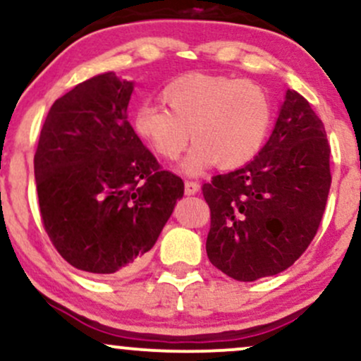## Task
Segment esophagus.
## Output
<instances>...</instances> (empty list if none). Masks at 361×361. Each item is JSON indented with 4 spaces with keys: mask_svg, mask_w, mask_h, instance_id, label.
<instances>
[{
    "mask_svg": "<svg viewBox=\"0 0 361 361\" xmlns=\"http://www.w3.org/2000/svg\"><path fill=\"white\" fill-rule=\"evenodd\" d=\"M200 190V185L197 181H185V193L186 195H195Z\"/></svg>",
    "mask_w": 361,
    "mask_h": 361,
    "instance_id": "obj_1",
    "label": "esophagus"
}]
</instances>
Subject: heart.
Here are the masks:
<instances>
[{
    "instance_id": "1",
    "label": "heart",
    "mask_w": 361,
    "mask_h": 361,
    "mask_svg": "<svg viewBox=\"0 0 361 361\" xmlns=\"http://www.w3.org/2000/svg\"><path fill=\"white\" fill-rule=\"evenodd\" d=\"M161 102L140 103L132 128L161 159L173 161L190 137L193 146L181 163L186 175H202L219 163L222 169L247 164L270 132L273 106L256 82L210 74H186L161 91Z\"/></svg>"
}]
</instances>
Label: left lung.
I'll use <instances>...</instances> for the list:
<instances>
[{"instance_id": "left-lung-1", "label": "left lung", "mask_w": 361, "mask_h": 361, "mask_svg": "<svg viewBox=\"0 0 361 361\" xmlns=\"http://www.w3.org/2000/svg\"><path fill=\"white\" fill-rule=\"evenodd\" d=\"M324 123L288 90L255 159L202 186L210 207L207 256L239 281L287 270L316 235L331 186Z\"/></svg>"}]
</instances>
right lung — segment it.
I'll use <instances>...</instances> for the list:
<instances>
[{"mask_svg":"<svg viewBox=\"0 0 361 361\" xmlns=\"http://www.w3.org/2000/svg\"><path fill=\"white\" fill-rule=\"evenodd\" d=\"M132 91L115 73L80 82L54 102L35 151L45 233L91 275L140 267L185 192L128 123Z\"/></svg>","mask_w":361,"mask_h":361,"instance_id":"add662e5","label":"right lung"}]
</instances>
